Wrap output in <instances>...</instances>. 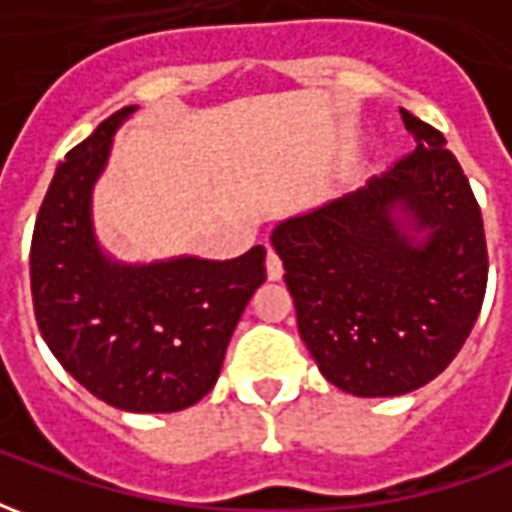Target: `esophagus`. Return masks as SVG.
<instances>
[{
  "mask_svg": "<svg viewBox=\"0 0 512 512\" xmlns=\"http://www.w3.org/2000/svg\"><path fill=\"white\" fill-rule=\"evenodd\" d=\"M282 271H285V268H282V257H279L277 252H274V249L268 246V255H266L268 279H282Z\"/></svg>",
  "mask_w": 512,
  "mask_h": 512,
  "instance_id": "obj_1",
  "label": "esophagus"
}]
</instances>
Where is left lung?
Returning <instances> with one entry per match:
<instances>
[{
    "mask_svg": "<svg viewBox=\"0 0 512 512\" xmlns=\"http://www.w3.org/2000/svg\"><path fill=\"white\" fill-rule=\"evenodd\" d=\"M400 117L411 153L271 235L301 340L326 381L359 397L406 395L447 370L488 282L483 216L458 158L441 131ZM397 207L429 230L422 245L402 233Z\"/></svg>",
    "mask_w": 512,
    "mask_h": 512,
    "instance_id": "obj_1",
    "label": "left lung"
}]
</instances>
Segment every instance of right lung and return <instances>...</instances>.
<instances>
[{
  "label": "right lung",
  "instance_id": "obj_1",
  "mask_svg": "<svg viewBox=\"0 0 512 512\" xmlns=\"http://www.w3.org/2000/svg\"><path fill=\"white\" fill-rule=\"evenodd\" d=\"M120 109L65 156L40 205L29 277L43 340L84 389L136 414H169L208 395L246 304L266 282V249L235 260L109 263L93 238L90 191Z\"/></svg>",
  "mask_w": 512,
  "mask_h": 512
}]
</instances>
